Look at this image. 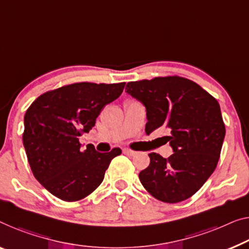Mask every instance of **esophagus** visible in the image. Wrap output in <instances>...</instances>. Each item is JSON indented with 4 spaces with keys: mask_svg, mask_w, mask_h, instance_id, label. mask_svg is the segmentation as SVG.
Instances as JSON below:
<instances>
[{
    "mask_svg": "<svg viewBox=\"0 0 249 249\" xmlns=\"http://www.w3.org/2000/svg\"><path fill=\"white\" fill-rule=\"evenodd\" d=\"M123 153L126 154V155H129V157H134V155L136 154V152L129 150V148H124Z\"/></svg>",
    "mask_w": 249,
    "mask_h": 249,
    "instance_id": "esophagus-1",
    "label": "esophagus"
}]
</instances>
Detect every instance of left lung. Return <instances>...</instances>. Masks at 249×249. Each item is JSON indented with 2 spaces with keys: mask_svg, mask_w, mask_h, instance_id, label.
Instances as JSON below:
<instances>
[{
  "mask_svg": "<svg viewBox=\"0 0 249 249\" xmlns=\"http://www.w3.org/2000/svg\"><path fill=\"white\" fill-rule=\"evenodd\" d=\"M126 92L145 106L150 135L164 126L173 154L152 153L150 165L139 174L154 198L177 203L194 196L216 169L225 139L218 102L198 84L182 77H157L131 81Z\"/></svg>",
  "mask_w": 249,
  "mask_h": 249,
  "instance_id": "left-lung-1",
  "label": "left lung"
}]
</instances>
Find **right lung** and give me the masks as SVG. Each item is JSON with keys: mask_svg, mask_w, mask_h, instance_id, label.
<instances>
[{"mask_svg": "<svg viewBox=\"0 0 249 249\" xmlns=\"http://www.w3.org/2000/svg\"><path fill=\"white\" fill-rule=\"evenodd\" d=\"M125 83H77L44 92L24 115L23 145L36 179L50 194L65 201L90 195L103 182L110 161L122 153H107L78 137L94 127L107 104L120 97Z\"/></svg>", "mask_w": 249, "mask_h": 249, "instance_id": "1", "label": "right lung"}]
</instances>
